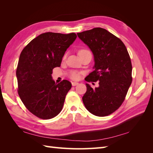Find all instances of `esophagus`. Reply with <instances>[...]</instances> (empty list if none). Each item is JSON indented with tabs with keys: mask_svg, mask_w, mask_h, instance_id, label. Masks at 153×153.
<instances>
[{
	"mask_svg": "<svg viewBox=\"0 0 153 153\" xmlns=\"http://www.w3.org/2000/svg\"><path fill=\"white\" fill-rule=\"evenodd\" d=\"M71 84H72L73 86H76V85H77L78 84V82H72Z\"/></svg>",
	"mask_w": 153,
	"mask_h": 153,
	"instance_id": "34e87169",
	"label": "esophagus"
}]
</instances>
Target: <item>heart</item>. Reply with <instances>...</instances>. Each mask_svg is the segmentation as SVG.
I'll return each instance as SVG.
<instances>
[{
  "label": "heart",
  "mask_w": 153,
  "mask_h": 153,
  "mask_svg": "<svg viewBox=\"0 0 153 153\" xmlns=\"http://www.w3.org/2000/svg\"><path fill=\"white\" fill-rule=\"evenodd\" d=\"M89 52V51L87 50H85V49H82V50H80L79 52H78V54L80 55V54L84 53H85V52ZM66 55H64V59L66 58ZM70 77L73 80H78V78H79V75H78V74L76 72H72L71 73V75H70Z\"/></svg>",
  "instance_id": "heart-1"
}]
</instances>
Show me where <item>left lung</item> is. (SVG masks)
I'll use <instances>...</instances> for the list:
<instances>
[{
    "label": "left lung",
    "mask_w": 153,
    "mask_h": 153,
    "mask_svg": "<svg viewBox=\"0 0 153 153\" xmlns=\"http://www.w3.org/2000/svg\"><path fill=\"white\" fill-rule=\"evenodd\" d=\"M77 36L94 56V71L85 80L99 81V86L94 89L86 84L83 103L93 115L106 116L121 105L131 84L130 57L123 41L105 29L94 28Z\"/></svg>",
    "instance_id": "8db88e82"
}]
</instances>
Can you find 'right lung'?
Instances as JSON below:
<instances>
[{"label":"right lung","mask_w":153,"mask_h":153,"mask_svg":"<svg viewBox=\"0 0 153 153\" xmlns=\"http://www.w3.org/2000/svg\"><path fill=\"white\" fill-rule=\"evenodd\" d=\"M76 38L75 33L45 32L32 39L22 50L16 69L18 92L30 112L39 118L52 119L62 110L71 84H57L52 74L60 67L66 50Z\"/></svg>","instance_id":"obj_1"}]
</instances>
